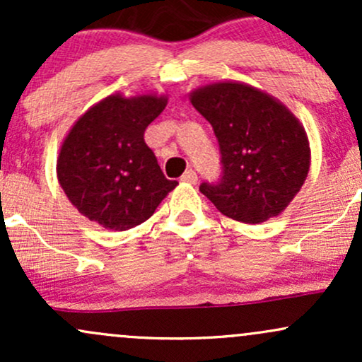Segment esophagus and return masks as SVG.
Wrapping results in <instances>:
<instances>
[{"instance_id": "esophagus-1", "label": "esophagus", "mask_w": 362, "mask_h": 362, "mask_svg": "<svg viewBox=\"0 0 362 362\" xmlns=\"http://www.w3.org/2000/svg\"><path fill=\"white\" fill-rule=\"evenodd\" d=\"M180 180L185 182V184H195V182H197V173H195L192 168L187 170L184 175H182Z\"/></svg>"}]
</instances>
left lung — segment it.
<instances>
[{
	"label": "left lung",
	"mask_w": 362,
	"mask_h": 362,
	"mask_svg": "<svg viewBox=\"0 0 362 362\" xmlns=\"http://www.w3.org/2000/svg\"><path fill=\"white\" fill-rule=\"evenodd\" d=\"M190 102L213 126L221 151V177L199 190L236 221L259 224L281 214L310 170V143L300 120L245 83L202 86Z\"/></svg>",
	"instance_id": "8db88e82"
}]
</instances>
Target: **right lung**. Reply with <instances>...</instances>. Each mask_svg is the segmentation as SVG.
I'll list each match as a JSON object with an SVG mask.
<instances>
[{
	"mask_svg": "<svg viewBox=\"0 0 362 362\" xmlns=\"http://www.w3.org/2000/svg\"><path fill=\"white\" fill-rule=\"evenodd\" d=\"M165 107L167 97L115 93L74 122L57 158V178L90 221L115 231L134 228L177 187L144 143V131Z\"/></svg>",
	"mask_w": 362,
	"mask_h": 362,
	"instance_id": "1",
	"label": "right lung"
}]
</instances>
